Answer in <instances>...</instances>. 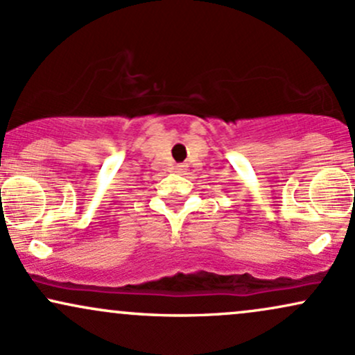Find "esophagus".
<instances>
[{
    "label": "esophagus",
    "mask_w": 355,
    "mask_h": 355,
    "mask_svg": "<svg viewBox=\"0 0 355 355\" xmlns=\"http://www.w3.org/2000/svg\"><path fill=\"white\" fill-rule=\"evenodd\" d=\"M177 170L180 172V170H183V165H177Z\"/></svg>",
    "instance_id": "obj_1"
}]
</instances>
